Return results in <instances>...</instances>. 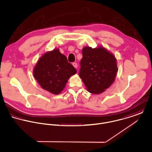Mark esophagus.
<instances>
[{"instance_id": "1", "label": "esophagus", "mask_w": 152, "mask_h": 152, "mask_svg": "<svg viewBox=\"0 0 152 152\" xmlns=\"http://www.w3.org/2000/svg\"><path fill=\"white\" fill-rule=\"evenodd\" d=\"M72 65L74 66V68H77V64L76 62H74V63H72Z\"/></svg>"}]
</instances>
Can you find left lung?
I'll use <instances>...</instances> for the list:
<instances>
[{"label":"left lung","mask_w":152,"mask_h":152,"mask_svg":"<svg viewBox=\"0 0 152 152\" xmlns=\"http://www.w3.org/2000/svg\"><path fill=\"white\" fill-rule=\"evenodd\" d=\"M79 76L88 92L100 94L115 81L118 71L115 57L104 48L84 47Z\"/></svg>","instance_id":"obj_1"}]
</instances>
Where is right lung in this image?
I'll return each instance as SVG.
<instances>
[{
    "label": "right lung",
    "mask_w": 152,
    "mask_h": 152,
    "mask_svg": "<svg viewBox=\"0 0 152 152\" xmlns=\"http://www.w3.org/2000/svg\"><path fill=\"white\" fill-rule=\"evenodd\" d=\"M76 72L75 68L58 49L43 55L33 71L34 77L40 86L54 94H59L69 77Z\"/></svg>",
    "instance_id": "1"
}]
</instances>
